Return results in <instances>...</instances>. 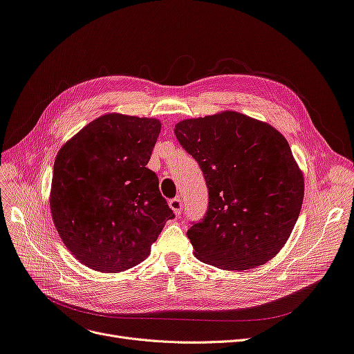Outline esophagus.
Here are the masks:
<instances>
[{
	"instance_id": "1",
	"label": "esophagus",
	"mask_w": 354,
	"mask_h": 354,
	"mask_svg": "<svg viewBox=\"0 0 354 354\" xmlns=\"http://www.w3.org/2000/svg\"><path fill=\"white\" fill-rule=\"evenodd\" d=\"M169 207L171 209L175 212V215H180L182 212V199L180 198H174L169 201Z\"/></svg>"
}]
</instances>
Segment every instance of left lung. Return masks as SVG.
Masks as SVG:
<instances>
[{"instance_id":"8db88e82","label":"left lung","mask_w":354,"mask_h":354,"mask_svg":"<svg viewBox=\"0 0 354 354\" xmlns=\"http://www.w3.org/2000/svg\"><path fill=\"white\" fill-rule=\"evenodd\" d=\"M182 147L199 163L208 211L188 238L195 257L244 271L275 257L299 219L304 178L286 138L271 124L225 110L175 124Z\"/></svg>"}]
</instances>
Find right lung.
Listing matches in <instances>:
<instances>
[{"label":"right lung","mask_w":354,"mask_h":354,"mask_svg":"<svg viewBox=\"0 0 354 354\" xmlns=\"http://www.w3.org/2000/svg\"><path fill=\"white\" fill-rule=\"evenodd\" d=\"M158 119L109 113L66 142L54 160L50 208L60 238L86 267L119 272L142 263L175 218L146 167Z\"/></svg>","instance_id":"1"}]
</instances>
